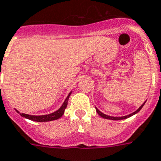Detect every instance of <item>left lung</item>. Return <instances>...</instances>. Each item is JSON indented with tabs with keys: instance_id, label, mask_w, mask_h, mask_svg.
Masks as SVG:
<instances>
[{
	"instance_id": "8db88e82",
	"label": "left lung",
	"mask_w": 161,
	"mask_h": 161,
	"mask_svg": "<svg viewBox=\"0 0 161 161\" xmlns=\"http://www.w3.org/2000/svg\"><path fill=\"white\" fill-rule=\"evenodd\" d=\"M145 103H146V101H145L143 103H142L141 106H140L139 108H137L135 112H133V113L130 114H128V115H125V116H121V117H114V116H109V115H107V114H105L102 113L101 111L98 110L97 108H96V111L97 112V114H98L101 117H103V118H104V119H112V120H119V119H126V118H129V117L132 116V115H134V114H136V113H138L140 110H141V108L143 107V105L145 104Z\"/></svg>"
}]
</instances>
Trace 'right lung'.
<instances>
[{
    "label": "right lung",
    "mask_w": 161,
    "mask_h": 161,
    "mask_svg": "<svg viewBox=\"0 0 161 161\" xmlns=\"http://www.w3.org/2000/svg\"><path fill=\"white\" fill-rule=\"evenodd\" d=\"M72 93V92H70L68 97H66V99L64 100V102L62 104V106L58 109L55 112H53L52 114H44V115H30V114H20L19 111L17 110L18 113L20 114V115L23 117H25L26 119H29L30 120H33V121H37V122H47V121H52V120H55V119H58L59 118H61L62 115L64 114V110L66 107H67L68 101H69V96L70 94Z\"/></svg>",
    "instance_id": "obj_1"
}]
</instances>
